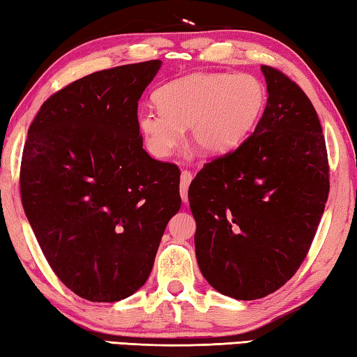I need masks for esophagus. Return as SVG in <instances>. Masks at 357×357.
I'll return each mask as SVG.
<instances>
[{"label": "esophagus", "instance_id": "34e87169", "mask_svg": "<svg viewBox=\"0 0 357 357\" xmlns=\"http://www.w3.org/2000/svg\"><path fill=\"white\" fill-rule=\"evenodd\" d=\"M193 179V173L189 172V170H184L183 173H181V198H183V202L187 203L189 202V197H187V190H189V184L190 181Z\"/></svg>", "mask_w": 357, "mask_h": 357}]
</instances>
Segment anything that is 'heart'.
I'll use <instances>...</instances> for the list:
<instances>
[{"label":"heart","mask_w":357,"mask_h":357,"mask_svg":"<svg viewBox=\"0 0 357 357\" xmlns=\"http://www.w3.org/2000/svg\"><path fill=\"white\" fill-rule=\"evenodd\" d=\"M159 110L138 113L146 146L167 157L189 126L190 140L206 154H225L238 148L261 118L266 89L247 74H193L164 84L154 94Z\"/></svg>","instance_id":"b5f03b06"}]
</instances>
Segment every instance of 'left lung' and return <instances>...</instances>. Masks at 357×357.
<instances>
[{
	"label": "left lung",
	"instance_id": "left-lung-1",
	"mask_svg": "<svg viewBox=\"0 0 357 357\" xmlns=\"http://www.w3.org/2000/svg\"><path fill=\"white\" fill-rule=\"evenodd\" d=\"M268 102L250 137L208 162L189 187L204 279L239 301L291 279L309 253L329 193L328 151L301 86L261 66Z\"/></svg>",
	"mask_w": 357,
	"mask_h": 357
}]
</instances>
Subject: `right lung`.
I'll use <instances>...</instances> for the list:
<instances>
[{
	"label": "right lung",
	"mask_w": 357,
	"mask_h": 357,
	"mask_svg": "<svg viewBox=\"0 0 357 357\" xmlns=\"http://www.w3.org/2000/svg\"><path fill=\"white\" fill-rule=\"evenodd\" d=\"M160 64L78 78L28 129L23 209L53 273L86 301H121L143 287L181 208L179 168L153 159L138 128V100Z\"/></svg>",
	"instance_id": "add662e5"
}]
</instances>
